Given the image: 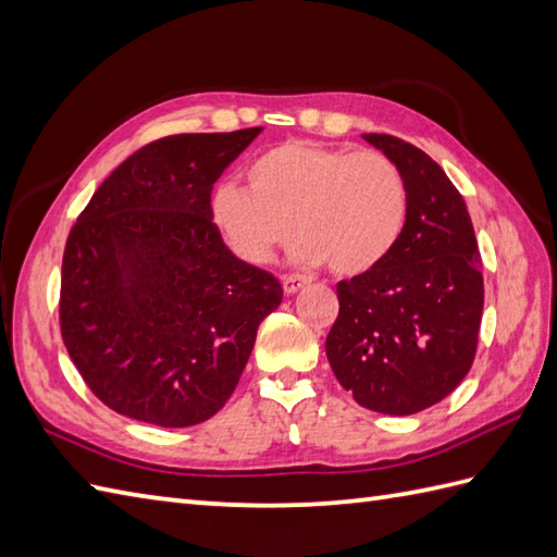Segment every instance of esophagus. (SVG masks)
<instances>
[{
    "mask_svg": "<svg viewBox=\"0 0 557 557\" xmlns=\"http://www.w3.org/2000/svg\"><path fill=\"white\" fill-rule=\"evenodd\" d=\"M308 284H310V277H306V275H284V277H282V289H284V294L301 292L304 287H308Z\"/></svg>",
    "mask_w": 557,
    "mask_h": 557,
    "instance_id": "1",
    "label": "esophagus"
}]
</instances>
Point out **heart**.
Returning a JSON list of instances; mask_svg holds the SVG:
<instances>
[{"instance_id": "1", "label": "heart", "mask_w": 557, "mask_h": 557, "mask_svg": "<svg viewBox=\"0 0 557 557\" xmlns=\"http://www.w3.org/2000/svg\"><path fill=\"white\" fill-rule=\"evenodd\" d=\"M211 213L242 261L270 263L296 232V261H327L332 273L351 277L394 251L408 220V185L380 151L284 141L249 163L247 187H220Z\"/></svg>"}]
</instances>
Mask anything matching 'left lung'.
<instances>
[{
    "instance_id": "left-lung-1",
    "label": "left lung",
    "mask_w": 557,
    "mask_h": 557,
    "mask_svg": "<svg viewBox=\"0 0 557 557\" xmlns=\"http://www.w3.org/2000/svg\"><path fill=\"white\" fill-rule=\"evenodd\" d=\"M363 139L404 173L408 220L377 268L337 284L339 315L325 351L356 404L412 416L446 398L472 368L484 308L482 256L468 206L442 165L398 137Z\"/></svg>"
}]
</instances>
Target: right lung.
<instances>
[{
    "label": "right lung",
    "instance_id": "right-lung-1",
    "mask_svg": "<svg viewBox=\"0 0 557 557\" xmlns=\"http://www.w3.org/2000/svg\"><path fill=\"white\" fill-rule=\"evenodd\" d=\"M261 127L151 141L103 180L61 265V337L125 418L191 426L235 392L282 284L232 253L211 191Z\"/></svg>",
    "mask_w": 557,
    "mask_h": 557
}]
</instances>
